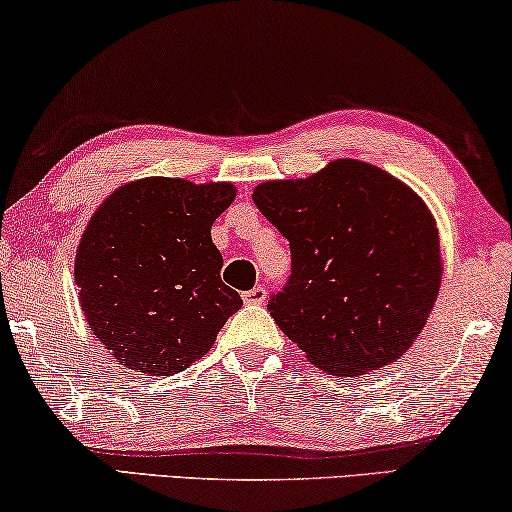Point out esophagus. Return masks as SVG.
<instances>
[{"label":"esophagus","mask_w":512,"mask_h":512,"mask_svg":"<svg viewBox=\"0 0 512 512\" xmlns=\"http://www.w3.org/2000/svg\"><path fill=\"white\" fill-rule=\"evenodd\" d=\"M243 301H246V304H264L266 290H264V287H253V290L243 292Z\"/></svg>","instance_id":"34e87169"}]
</instances>
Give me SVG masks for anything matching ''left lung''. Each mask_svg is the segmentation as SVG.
<instances>
[{"label":"left lung","mask_w":512,"mask_h":512,"mask_svg":"<svg viewBox=\"0 0 512 512\" xmlns=\"http://www.w3.org/2000/svg\"><path fill=\"white\" fill-rule=\"evenodd\" d=\"M253 201L290 241V283L269 311L308 362L343 378L397 362L441 290V239L422 197L343 157L308 178L259 183Z\"/></svg>","instance_id":"left-lung-1"}]
</instances>
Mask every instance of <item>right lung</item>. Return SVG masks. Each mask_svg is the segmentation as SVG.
<instances>
[{
  "instance_id": "right-lung-1",
  "label": "right lung",
  "mask_w": 512,
  "mask_h": 512,
  "mask_svg": "<svg viewBox=\"0 0 512 512\" xmlns=\"http://www.w3.org/2000/svg\"><path fill=\"white\" fill-rule=\"evenodd\" d=\"M232 183L148 176L120 185L85 227L74 280L85 320L113 359L174 376L211 350L239 292L220 280L211 227Z\"/></svg>"
}]
</instances>
